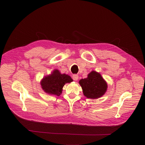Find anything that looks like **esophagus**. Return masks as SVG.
<instances>
[{
	"instance_id": "1",
	"label": "esophagus",
	"mask_w": 145,
	"mask_h": 145,
	"mask_svg": "<svg viewBox=\"0 0 145 145\" xmlns=\"http://www.w3.org/2000/svg\"><path fill=\"white\" fill-rule=\"evenodd\" d=\"M72 78L74 80H77L78 79V76L77 75V74H74V75L72 76Z\"/></svg>"
}]
</instances>
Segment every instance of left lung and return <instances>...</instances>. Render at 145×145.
I'll use <instances>...</instances> for the list:
<instances>
[{
  "mask_svg": "<svg viewBox=\"0 0 145 145\" xmlns=\"http://www.w3.org/2000/svg\"><path fill=\"white\" fill-rule=\"evenodd\" d=\"M79 83L83 94L87 98L98 99L102 97L107 89L106 82L99 73L94 71L91 72L87 78L81 79Z\"/></svg>",
  "mask_w": 145,
  "mask_h": 145,
  "instance_id": "8db88e82",
  "label": "left lung"
}]
</instances>
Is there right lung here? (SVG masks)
<instances>
[{"label":"right lung","mask_w":145,"mask_h":145,"mask_svg":"<svg viewBox=\"0 0 145 145\" xmlns=\"http://www.w3.org/2000/svg\"><path fill=\"white\" fill-rule=\"evenodd\" d=\"M72 82L71 77L65 74H60L58 70H55L50 76H46L41 82L42 89L45 93L59 96L65 83Z\"/></svg>","instance_id":"obj_1"}]
</instances>
